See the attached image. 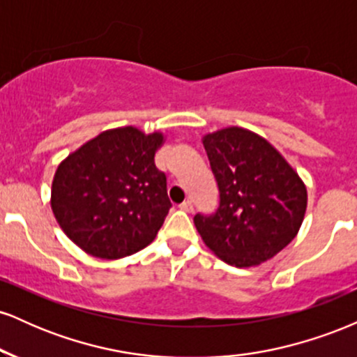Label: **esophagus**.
Wrapping results in <instances>:
<instances>
[{"label": "esophagus", "mask_w": 357, "mask_h": 357, "mask_svg": "<svg viewBox=\"0 0 357 357\" xmlns=\"http://www.w3.org/2000/svg\"><path fill=\"white\" fill-rule=\"evenodd\" d=\"M179 208H181L183 211H186V213H191V211H192V203L190 202V199H188V202H184V203L179 204Z\"/></svg>", "instance_id": "esophagus-1"}]
</instances>
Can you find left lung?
<instances>
[{"instance_id":"8db88e82","label":"left lung","mask_w":357,"mask_h":357,"mask_svg":"<svg viewBox=\"0 0 357 357\" xmlns=\"http://www.w3.org/2000/svg\"><path fill=\"white\" fill-rule=\"evenodd\" d=\"M220 191L216 213L195 216L206 247L233 267H253L296 238L305 184L267 139L241 127L203 137Z\"/></svg>"}]
</instances>
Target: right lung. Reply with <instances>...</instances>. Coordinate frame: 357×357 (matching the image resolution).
<instances>
[{"label":"right lung","mask_w":357,"mask_h":357,"mask_svg":"<svg viewBox=\"0 0 357 357\" xmlns=\"http://www.w3.org/2000/svg\"><path fill=\"white\" fill-rule=\"evenodd\" d=\"M165 141L132 126L90 139L56 167L52 210L89 255L116 260L146 248L171 208L166 174L154 165Z\"/></svg>","instance_id":"right-lung-1"}]
</instances>
